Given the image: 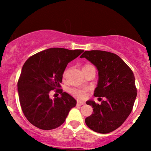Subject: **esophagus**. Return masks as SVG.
<instances>
[{"label":"esophagus","mask_w":151,"mask_h":151,"mask_svg":"<svg viewBox=\"0 0 151 151\" xmlns=\"http://www.w3.org/2000/svg\"><path fill=\"white\" fill-rule=\"evenodd\" d=\"M84 104V102H81V101H78L77 102V105L78 106H82V105Z\"/></svg>","instance_id":"34e87169"}]
</instances>
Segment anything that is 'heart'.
Wrapping results in <instances>:
<instances>
[{"mask_svg": "<svg viewBox=\"0 0 151 151\" xmlns=\"http://www.w3.org/2000/svg\"><path fill=\"white\" fill-rule=\"evenodd\" d=\"M93 66L91 65H89V64H86L84 66L83 69H86V68L92 67ZM67 73V69L65 70V72H64V76H65ZM87 88H73L69 89V93H71L72 96L76 97V98L78 99H84L87 96Z\"/></svg>", "mask_w": 151, "mask_h": 151, "instance_id": "obj_1", "label": "heart"}]
</instances>
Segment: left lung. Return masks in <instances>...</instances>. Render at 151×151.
Here are the masks:
<instances>
[{"mask_svg":"<svg viewBox=\"0 0 151 151\" xmlns=\"http://www.w3.org/2000/svg\"><path fill=\"white\" fill-rule=\"evenodd\" d=\"M85 58L97 67L99 79L94 96L106 100L100 104L88 100L92 115L85 119L87 127L99 133H111L129 117L137 96L135 76L129 66L115 53L100 50L86 51Z\"/></svg>","mask_w":151,"mask_h":151,"instance_id":"1","label":"left lung"}]
</instances>
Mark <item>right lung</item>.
<instances>
[{"mask_svg": "<svg viewBox=\"0 0 151 151\" xmlns=\"http://www.w3.org/2000/svg\"><path fill=\"white\" fill-rule=\"evenodd\" d=\"M83 51L50 48L27 60L18 81V92L22 112L32 124L42 130H51L65 122L77 102L60 88L63 75L68 63ZM53 90L61 96L51 99L49 94Z\"/></svg>", "mask_w": 151, "mask_h": 151, "instance_id": "1", "label": "right lung"}]
</instances>
